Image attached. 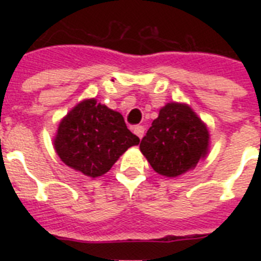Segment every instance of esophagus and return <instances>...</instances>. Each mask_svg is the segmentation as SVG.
<instances>
[{"label": "esophagus", "mask_w": 261, "mask_h": 261, "mask_svg": "<svg viewBox=\"0 0 261 261\" xmlns=\"http://www.w3.org/2000/svg\"><path fill=\"white\" fill-rule=\"evenodd\" d=\"M133 132H135V135L137 136L138 138H142V137H144L145 128H144V126H141V125H137V126H135V128H133Z\"/></svg>", "instance_id": "1"}]
</instances>
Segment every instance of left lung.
Listing matches in <instances>:
<instances>
[{"instance_id":"obj_1","label":"left lung","mask_w":261,"mask_h":261,"mask_svg":"<svg viewBox=\"0 0 261 261\" xmlns=\"http://www.w3.org/2000/svg\"><path fill=\"white\" fill-rule=\"evenodd\" d=\"M206 124L191 106L170 102L141 140L140 150L159 175L176 177L193 170L209 153Z\"/></svg>"}]
</instances>
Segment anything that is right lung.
I'll list each match as a JSON object with an SVG mask.
<instances>
[{
	"instance_id": "right-lung-1",
	"label": "right lung",
	"mask_w": 261,
	"mask_h": 261,
	"mask_svg": "<svg viewBox=\"0 0 261 261\" xmlns=\"http://www.w3.org/2000/svg\"><path fill=\"white\" fill-rule=\"evenodd\" d=\"M140 138L125 125L123 115L85 99L71 108L59 124L53 146L62 162L89 177L105 175Z\"/></svg>"
}]
</instances>
